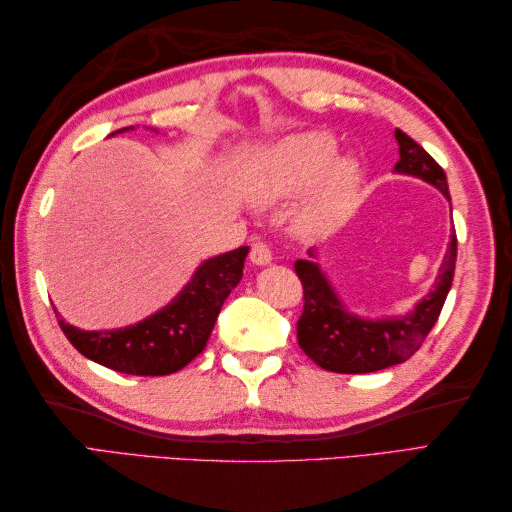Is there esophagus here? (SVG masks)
<instances>
[{"instance_id":"34e87169","label":"esophagus","mask_w":512,"mask_h":512,"mask_svg":"<svg viewBox=\"0 0 512 512\" xmlns=\"http://www.w3.org/2000/svg\"><path fill=\"white\" fill-rule=\"evenodd\" d=\"M250 262L255 266H268L273 262V253H270V246L264 242H257L250 246Z\"/></svg>"}]
</instances>
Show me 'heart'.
I'll return each instance as SVG.
<instances>
[{
    "label": "heart",
    "mask_w": 512,
    "mask_h": 512,
    "mask_svg": "<svg viewBox=\"0 0 512 512\" xmlns=\"http://www.w3.org/2000/svg\"><path fill=\"white\" fill-rule=\"evenodd\" d=\"M336 151L339 145L325 132L286 138L284 143L259 151L246 162L239 189L250 204L273 206L306 187L325 170L310 211L319 220H334L350 209L361 184L358 162L354 158H339L332 163Z\"/></svg>",
    "instance_id": "b5f03b06"
}]
</instances>
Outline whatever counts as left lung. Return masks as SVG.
Returning a JSON list of instances; mask_svg holds the SVG:
<instances>
[{
    "label": "left lung",
    "mask_w": 512,
    "mask_h": 512,
    "mask_svg": "<svg viewBox=\"0 0 512 512\" xmlns=\"http://www.w3.org/2000/svg\"><path fill=\"white\" fill-rule=\"evenodd\" d=\"M396 140L400 160L394 171L433 184L444 198L451 200L447 176L438 162L400 129H396ZM308 255L317 257L314 250H308ZM455 257L458 237L451 233L436 286L405 317L387 319H363L352 314L323 275L321 266L310 259H297L295 270L303 286V312L297 321L299 347L319 367L336 374H369L405 363L420 350L440 317L453 284Z\"/></svg>",
    "instance_id": "obj_1"
}]
</instances>
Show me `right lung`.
<instances>
[{
  "label": "right lung",
  "mask_w": 512,
  "mask_h": 512,
  "mask_svg": "<svg viewBox=\"0 0 512 512\" xmlns=\"http://www.w3.org/2000/svg\"><path fill=\"white\" fill-rule=\"evenodd\" d=\"M134 127H123L116 134ZM248 246L206 259L180 295L151 317L118 330L85 332L65 323L63 334L85 358L132 376H167L189 365L209 336L226 297L244 275Z\"/></svg>",
  "instance_id": "right-lung-1"
}]
</instances>
